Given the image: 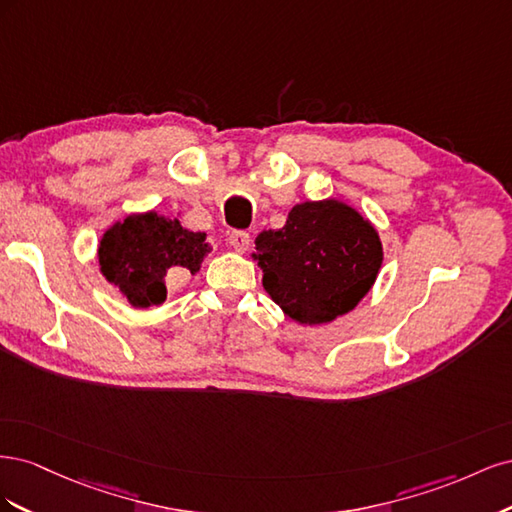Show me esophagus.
Instances as JSON below:
<instances>
[{"label":"esophagus","instance_id":"obj_1","mask_svg":"<svg viewBox=\"0 0 512 512\" xmlns=\"http://www.w3.org/2000/svg\"><path fill=\"white\" fill-rule=\"evenodd\" d=\"M228 245H230L235 252L245 254L247 250H250L252 239H250V235H247V232L237 230V232H230V235H228Z\"/></svg>","mask_w":512,"mask_h":512}]
</instances>
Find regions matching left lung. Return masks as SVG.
I'll return each instance as SVG.
<instances>
[{
  "label": "left lung",
  "instance_id": "obj_1",
  "mask_svg": "<svg viewBox=\"0 0 512 512\" xmlns=\"http://www.w3.org/2000/svg\"><path fill=\"white\" fill-rule=\"evenodd\" d=\"M252 258L262 286L299 324H329L361 303L382 267L376 226L337 198L303 200L280 230H262Z\"/></svg>",
  "mask_w": 512,
  "mask_h": 512
}]
</instances>
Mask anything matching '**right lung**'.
Instances as JSON below:
<instances>
[{
	"label": "right lung",
	"mask_w": 512,
	"mask_h": 512,
	"mask_svg": "<svg viewBox=\"0 0 512 512\" xmlns=\"http://www.w3.org/2000/svg\"><path fill=\"white\" fill-rule=\"evenodd\" d=\"M209 252L205 232L183 228L179 218L153 209L117 220L98 241L100 273L132 307L143 309L164 303L170 275L198 273Z\"/></svg>",
	"instance_id": "1"
}]
</instances>
